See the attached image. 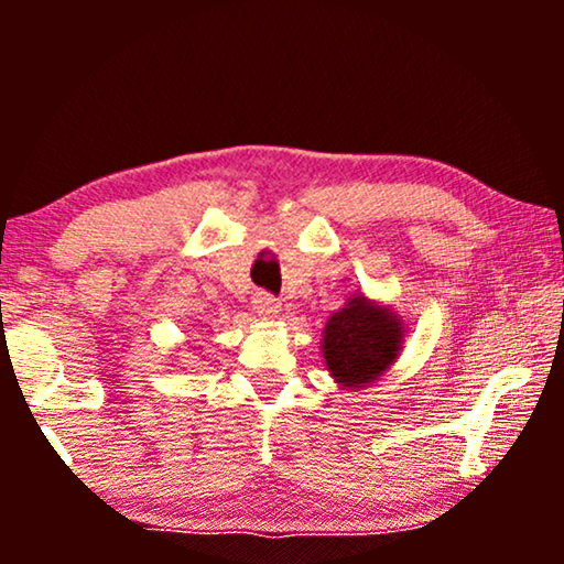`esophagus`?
I'll use <instances>...</instances> for the list:
<instances>
[{"label": "esophagus", "mask_w": 564, "mask_h": 564, "mask_svg": "<svg viewBox=\"0 0 564 564\" xmlns=\"http://www.w3.org/2000/svg\"><path fill=\"white\" fill-rule=\"evenodd\" d=\"M253 311H257L259 318H276V313L282 311V303L269 292H257L253 295Z\"/></svg>", "instance_id": "1"}]
</instances>
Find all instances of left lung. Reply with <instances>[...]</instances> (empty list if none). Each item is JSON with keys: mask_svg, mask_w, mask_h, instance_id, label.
<instances>
[{"mask_svg": "<svg viewBox=\"0 0 564 564\" xmlns=\"http://www.w3.org/2000/svg\"><path fill=\"white\" fill-rule=\"evenodd\" d=\"M403 344V318L390 305L357 292L328 318L321 354L334 382L357 392L384 377L398 361Z\"/></svg>", "mask_w": 564, "mask_h": 564, "instance_id": "1", "label": "left lung"}]
</instances>
